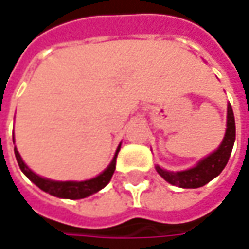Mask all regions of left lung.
Instances as JSON below:
<instances>
[{
  "instance_id": "obj_1",
  "label": "left lung",
  "mask_w": 249,
  "mask_h": 249,
  "mask_svg": "<svg viewBox=\"0 0 249 249\" xmlns=\"http://www.w3.org/2000/svg\"><path fill=\"white\" fill-rule=\"evenodd\" d=\"M235 141V122L231 105H227V129L225 139L219 148L206 158L201 159L196 166L183 172H169L160 166H157V172L166 180L167 183L181 188H198L205 186L212 178L219 176L229 162L231 149Z\"/></svg>"
}]
</instances>
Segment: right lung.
<instances>
[{"mask_svg":"<svg viewBox=\"0 0 249 249\" xmlns=\"http://www.w3.org/2000/svg\"><path fill=\"white\" fill-rule=\"evenodd\" d=\"M119 149L120 145L116 149V154H115L112 162L109 163V166L107 167L101 175L94 177V178H90V180H84V181H55V180H50V178H44V177L36 175L34 172H32L29 167L26 166V163L23 162V159L20 158L16 147H15V157H16V160H18V165L20 167V170L29 177L30 181H33L34 184L38 188H41L43 191L53 196H58V198L82 199V198H86V196L100 191L109 183L112 175H113V172L116 169V157H118Z\"/></svg>","mask_w":249,"mask_h":249,"instance_id":"right-lung-1","label":"right lung"}]
</instances>
